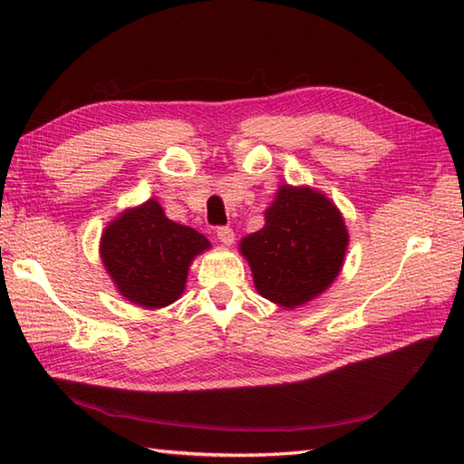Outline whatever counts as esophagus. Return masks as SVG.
<instances>
[{"label":"esophagus","instance_id":"obj_1","mask_svg":"<svg viewBox=\"0 0 464 464\" xmlns=\"http://www.w3.org/2000/svg\"><path fill=\"white\" fill-rule=\"evenodd\" d=\"M217 239H219L223 245H231L235 239L231 227H217Z\"/></svg>","mask_w":464,"mask_h":464}]
</instances>
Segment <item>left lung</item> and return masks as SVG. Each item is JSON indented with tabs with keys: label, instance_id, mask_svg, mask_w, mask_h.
I'll use <instances>...</instances> for the list:
<instances>
[{
	"label": "left lung",
	"instance_id": "obj_1",
	"mask_svg": "<svg viewBox=\"0 0 464 464\" xmlns=\"http://www.w3.org/2000/svg\"><path fill=\"white\" fill-rule=\"evenodd\" d=\"M347 245V225L329 197L281 185L263 229L243 237L239 249L263 297L293 309L337 279Z\"/></svg>",
	"mask_w": 464,
	"mask_h": 464
}]
</instances>
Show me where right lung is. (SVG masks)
Here are the masks:
<instances>
[{
	"label": "right lung",
	"mask_w": 464,
	"mask_h": 464,
	"mask_svg": "<svg viewBox=\"0 0 464 464\" xmlns=\"http://www.w3.org/2000/svg\"><path fill=\"white\" fill-rule=\"evenodd\" d=\"M205 235L167 219L155 199L123 211L102 235V261L127 301L161 309L183 295L189 265L209 249Z\"/></svg>",
	"instance_id": "1"
}]
</instances>
